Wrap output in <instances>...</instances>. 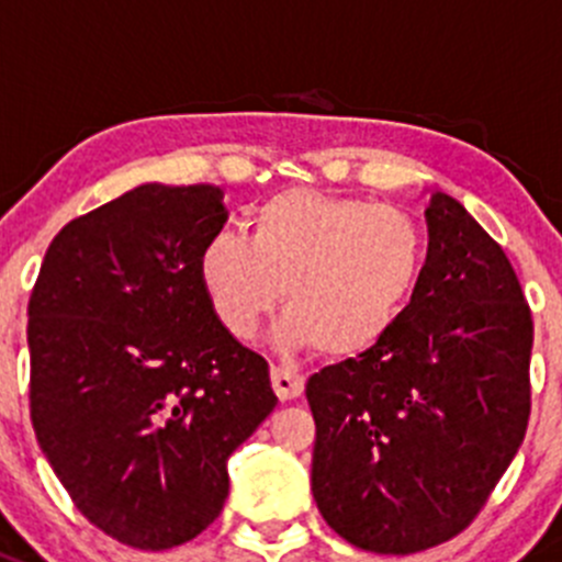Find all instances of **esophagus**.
Listing matches in <instances>:
<instances>
[{
	"instance_id": "34e87169",
	"label": "esophagus",
	"mask_w": 562,
	"mask_h": 562,
	"mask_svg": "<svg viewBox=\"0 0 562 562\" xmlns=\"http://www.w3.org/2000/svg\"><path fill=\"white\" fill-rule=\"evenodd\" d=\"M271 386H274L280 401H293L304 392V375L293 373V370L282 368V364H271Z\"/></svg>"
}]
</instances>
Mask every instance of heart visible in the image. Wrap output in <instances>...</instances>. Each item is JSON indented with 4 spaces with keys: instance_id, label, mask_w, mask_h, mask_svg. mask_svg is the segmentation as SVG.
<instances>
[{
    "instance_id": "b5f03b06",
    "label": "heart",
    "mask_w": 562,
    "mask_h": 562,
    "mask_svg": "<svg viewBox=\"0 0 562 562\" xmlns=\"http://www.w3.org/2000/svg\"><path fill=\"white\" fill-rule=\"evenodd\" d=\"M426 255L423 227L406 211L288 189L255 209L249 241L231 233L205 241L200 280L236 340H252L282 296L285 346L351 359L395 329Z\"/></svg>"
}]
</instances>
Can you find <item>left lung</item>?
I'll return each instance as SVG.
<instances>
[{
  "mask_svg": "<svg viewBox=\"0 0 562 562\" xmlns=\"http://www.w3.org/2000/svg\"><path fill=\"white\" fill-rule=\"evenodd\" d=\"M426 222V269L395 329L304 390L321 516L375 554L464 532L530 419L532 313L508 255L448 194Z\"/></svg>",
  "mask_w": 562,
  "mask_h": 562,
  "instance_id": "8db88e82",
  "label": "left lung"
}]
</instances>
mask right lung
<instances>
[{"instance_id": "add662e5", "label": "right lung", "mask_w": 562, "mask_h": 562, "mask_svg": "<svg viewBox=\"0 0 562 562\" xmlns=\"http://www.w3.org/2000/svg\"><path fill=\"white\" fill-rule=\"evenodd\" d=\"M225 222L216 187L145 183L54 236L26 307L37 445L79 514L145 552L220 516L227 459L277 406L200 280Z\"/></svg>"}]
</instances>
